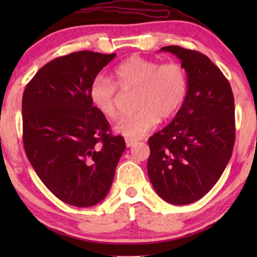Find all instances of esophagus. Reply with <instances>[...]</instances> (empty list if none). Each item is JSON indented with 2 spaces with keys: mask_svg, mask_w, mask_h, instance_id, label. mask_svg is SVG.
Here are the masks:
<instances>
[{
  "mask_svg": "<svg viewBox=\"0 0 257 257\" xmlns=\"http://www.w3.org/2000/svg\"><path fill=\"white\" fill-rule=\"evenodd\" d=\"M125 143H126V146H127V147H132L137 144L136 140H132V139H128V138L125 139Z\"/></svg>",
  "mask_w": 257,
  "mask_h": 257,
  "instance_id": "1",
  "label": "esophagus"
}]
</instances>
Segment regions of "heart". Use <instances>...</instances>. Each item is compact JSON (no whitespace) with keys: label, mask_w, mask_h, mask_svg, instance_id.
<instances>
[{"label":"heart","mask_w":257,"mask_h":257,"mask_svg":"<svg viewBox=\"0 0 257 257\" xmlns=\"http://www.w3.org/2000/svg\"><path fill=\"white\" fill-rule=\"evenodd\" d=\"M114 82L103 75L97 76L90 85V100L104 117L118 115L117 87L136 89V112L122 118L114 126L115 132L137 140L145 137L159 119L171 118L181 107L188 90V79L184 66L178 62L159 64L142 56H131L113 71Z\"/></svg>","instance_id":"obj_1"}]
</instances>
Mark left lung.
Returning a JSON list of instances; mask_svg holds the SVG:
<instances>
[{
    "label": "left lung",
    "instance_id": "obj_1",
    "mask_svg": "<svg viewBox=\"0 0 257 257\" xmlns=\"http://www.w3.org/2000/svg\"><path fill=\"white\" fill-rule=\"evenodd\" d=\"M160 51L180 59L188 90L173 120L149 139L147 173L157 194L172 205H188L216 184L235 143L230 84L201 52L170 45Z\"/></svg>",
    "mask_w": 257,
    "mask_h": 257
}]
</instances>
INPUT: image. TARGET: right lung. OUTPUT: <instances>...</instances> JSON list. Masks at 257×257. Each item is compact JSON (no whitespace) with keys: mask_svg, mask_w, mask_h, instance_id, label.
I'll use <instances>...</instances> for the list:
<instances>
[{"mask_svg":"<svg viewBox=\"0 0 257 257\" xmlns=\"http://www.w3.org/2000/svg\"><path fill=\"white\" fill-rule=\"evenodd\" d=\"M115 57L77 51L38 70L22 98L23 145L47 188L63 202L91 207L107 195L126 149L90 100V85Z\"/></svg>","mask_w":257,"mask_h":257,"instance_id":"right-lung-1","label":"right lung"}]
</instances>
